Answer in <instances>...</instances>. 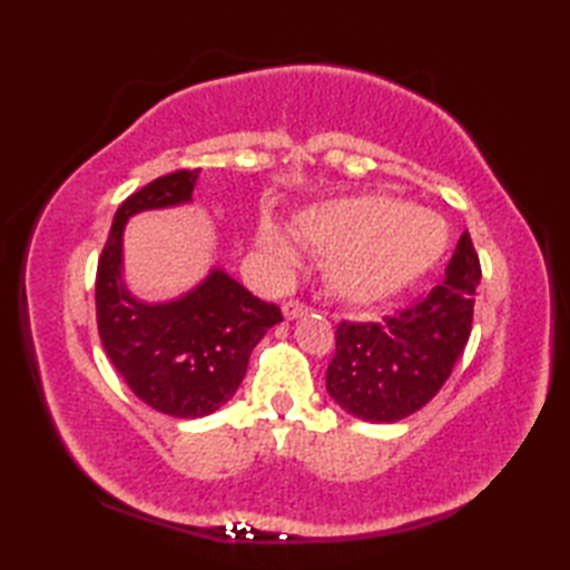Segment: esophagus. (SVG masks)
<instances>
[{
	"instance_id": "obj_1",
	"label": "esophagus",
	"mask_w": 570,
	"mask_h": 570,
	"mask_svg": "<svg viewBox=\"0 0 570 570\" xmlns=\"http://www.w3.org/2000/svg\"><path fill=\"white\" fill-rule=\"evenodd\" d=\"M306 313H308V306L304 304V301L292 298V301H286V304H284V316H286L288 321H294V318H298V316H306Z\"/></svg>"
}]
</instances>
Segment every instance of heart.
<instances>
[{
    "label": "heart",
    "mask_w": 570,
    "mask_h": 570,
    "mask_svg": "<svg viewBox=\"0 0 570 570\" xmlns=\"http://www.w3.org/2000/svg\"><path fill=\"white\" fill-rule=\"evenodd\" d=\"M294 235L328 259V284L350 304H377L402 292L439 262L445 227L426 210L382 196H357L316 205L294 220ZM259 247L292 266L296 249L272 223L259 229Z\"/></svg>",
    "instance_id": "b5f03b06"
}]
</instances>
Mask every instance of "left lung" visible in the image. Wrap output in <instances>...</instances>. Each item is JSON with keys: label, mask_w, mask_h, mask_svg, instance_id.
Masks as SVG:
<instances>
[{"label": "left lung", "mask_w": 570, "mask_h": 570, "mask_svg": "<svg viewBox=\"0 0 570 570\" xmlns=\"http://www.w3.org/2000/svg\"><path fill=\"white\" fill-rule=\"evenodd\" d=\"M480 259L468 233L445 278L414 304L370 323L343 321L325 386L347 414L394 423L426 406L451 377L472 328Z\"/></svg>", "instance_id": "obj_1"}]
</instances>
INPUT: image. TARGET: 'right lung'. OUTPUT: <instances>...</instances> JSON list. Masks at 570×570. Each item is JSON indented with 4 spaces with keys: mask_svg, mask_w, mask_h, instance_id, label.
<instances>
[{
    "mask_svg": "<svg viewBox=\"0 0 570 570\" xmlns=\"http://www.w3.org/2000/svg\"><path fill=\"white\" fill-rule=\"evenodd\" d=\"M200 168L151 180L119 205L98 262L95 308L107 357L144 404L200 419L233 399L254 345L282 321L223 269L168 304H144L122 284V233L135 213L188 203Z\"/></svg>",
    "mask_w": 570,
    "mask_h": 570,
    "instance_id": "add662e5",
    "label": "right lung"
}]
</instances>
